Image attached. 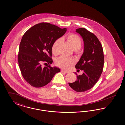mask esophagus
I'll return each instance as SVG.
<instances>
[{
	"instance_id": "1",
	"label": "esophagus",
	"mask_w": 125,
	"mask_h": 125,
	"mask_svg": "<svg viewBox=\"0 0 125 125\" xmlns=\"http://www.w3.org/2000/svg\"><path fill=\"white\" fill-rule=\"evenodd\" d=\"M61 71L62 72H64V73H69L68 71L64 70H63V69H62V70H61Z\"/></svg>"
}]
</instances>
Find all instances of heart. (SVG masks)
<instances>
[{
	"mask_svg": "<svg viewBox=\"0 0 125 125\" xmlns=\"http://www.w3.org/2000/svg\"><path fill=\"white\" fill-rule=\"evenodd\" d=\"M67 41L69 42L73 48L75 50H78L82 46V40L77 35L71 34L68 35L67 37ZM61 43V39H57L53 44L52 46V52L55 55H57L59 53V47ZM56 64L58 67L64 69H70L74 63V61L71 58L62 56L56 59Z\"/></svg>",
	"mask_w": 125,
	"mask_h": 125,
	"instance_id": "heart-1",
	"label": "heart"
}]
</instances>
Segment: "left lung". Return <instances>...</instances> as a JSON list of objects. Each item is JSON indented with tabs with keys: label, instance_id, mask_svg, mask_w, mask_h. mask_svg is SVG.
<instances>
[{
	"label": "left lung",
	"instance_id": "1",
	"mask_svg": "<svg viewBox=\"0 0 125 125\" xmlns=\"http://www.w3.org/2000/svg\"><path fill=\"white\" fill-rule=\"evenodd\" d=\"M76 32L81 36L84 43V53L75 66L77 70H83V74L68 85L77 92H84L94 86L101 75L104 62L103 51L94 34L85 28L77 29Z\"/></svg>",
	"mask_w": 125,
	"mask_h": 125
}]
</instances>
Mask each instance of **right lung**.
Wrapping results in <instances>:
<instances>
[{
    "label": "right lung",
    "instance_id": "add662e5",
    "mask_svg": "<svg viewBox=\"0 0 125 125\" xmlns=\"http://www.w3.org/2000/svg\"><path fill=\"white\" fill-rule=\"evenodd\" d=\"M67 29H60L48 23H41L28 30L19 45L18 62L22 75L31 86H45L55 75L60 71L54 67H43L41 64L53 63L52 46L54 42L63 36Z\"/></svg>",
    "mask_w": 125,
    "mask_h": 125
}]
</instances>
